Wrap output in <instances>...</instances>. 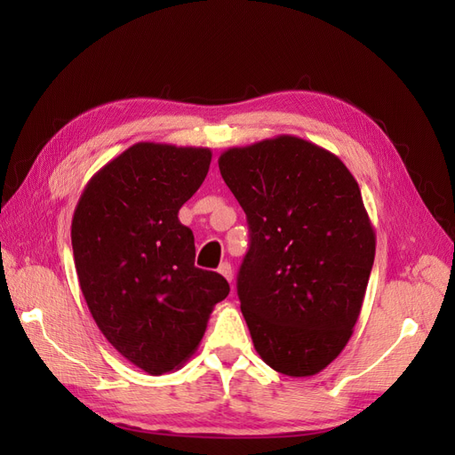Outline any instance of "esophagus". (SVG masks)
<instances>
[{
	"label": "esophagus",
	"mask_w": 455,
	"mask_h": 455,
	"mask_svg": "<svg viewBox=\"0 0 455 455\" xmlns=\"http://www.w3.org/2000/svg\"><path fill=\"white\" fill-rule=\"evenodd\" d=\"M218 271L224 275V277L228 279V283H233V267H231V264H228V261H224V264L218 267Z\"/></svg>",
	"instance_id": "obj_1"
}]
</instances>
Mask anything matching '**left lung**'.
I'll return each mask as SVG.
<instances>
[{"label": "left lung", "mask_w": 455, "mask_h": 455, "mask_svg": "<svg viewBox=\"0 0 455 455\" xmlns=\"http://www.w3.org/2000/svg\"><path fill=\"white\" fill-rule=\"evenodd\" d=\"M218 167L249 222L237 294L254 349L284 376L319 374L347 346L374 266L359 184L291 134L229 148Z\"/></svg>", "instance_id": "1"}]
</instances>
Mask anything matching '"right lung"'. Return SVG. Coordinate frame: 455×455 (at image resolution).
Masks as SVG:
<instances>
[{
	"label": "right lung",
	"mask_w": 455,
	"mask_h": 455,
	"mask_svg": "<svg viewBox=\"0 0 455 455\" xmlns=\"http://www.w3.org/2000/svg\"><path fill=\"white\" fill-rule=\"evenodd\" d=\"M209 148L139 142L96 172L79 197L72 246L81 292L106 339L151 376L196 353L229 284L196 267L178 211L211 167Z\"/></svg>",
	"instance_id": "1"
}]
</instances>
